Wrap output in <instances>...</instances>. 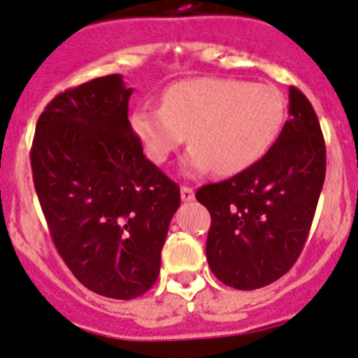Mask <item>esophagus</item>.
<instances>
[{"label":"esophagus","mask_w":358,"mask_h":358,"mask_svg":"<svg viewBox=\"0 0 358 358\" xmlns=\"http://www.w3.org/2000/svg\"><path fill=\"white\" fill-rule=\"evenodd\" d=\"M180 198L182 201H192L194 199V189L189 186H180Z\"/></svg>","instance_id":"esophagus-1"}]
</instances>
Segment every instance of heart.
<instances>
[{
	"mask_svg": "<svg viewBox=\"0 0 358 358\" xmlns=\"http://www.w3.org/2000/svg\"><path fill=\"white\" fill-rule=\"evenodd\" d=\"M282 118L284 99L274 86L199 78L169 87L164 106L135 111L131 123L154 162H166L189 134L187 174L215 167L218 174L231 176L266 154Z\"/></svg>",
	"mask_w": 358,
	"mask_h": 358,
	"instance_id": "b5f03b06",
	"label": "heart"
}]
</instances>
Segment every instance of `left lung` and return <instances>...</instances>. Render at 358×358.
I'll return each mask as SVG.
<instances>
[{"instance_id": "left-lung-1", "label": "left lung", "mask_w": 358, "mask_h": 358, "mask_svg": "<svg viewBox=\"0 0 358 358\" xmlns=\"http://www.w3.org/2000/svg\"><path fill=\"white\" fill-rule=\"evenodd\" d=\"M327 174V147L311 103L289 87V120L262 159L228 180L206 184V259L227 286H268L296 264L306 243Z\"/></svg>"}]
</instances>
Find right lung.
Instances as JSON below:
<instances>
[{
  "label": "right lung",
  "mask_w": 358,
  "mask_h": 358,
  "mask_svg": "<svg viewBox=\"0 0 358 358\" xmlns=\"http://www.w3.org/2000/svg\"><path fill=\"white\" fill-rule=\"evenodd\" d=\"M120 74L55 96L30 150L40 206L59 255L96 294L134 299L155 284L179 186L143 155Z\"/></svg>",
  "instance_id": "right-lung-1"
}]
</instances>
